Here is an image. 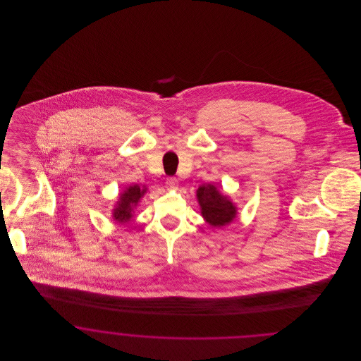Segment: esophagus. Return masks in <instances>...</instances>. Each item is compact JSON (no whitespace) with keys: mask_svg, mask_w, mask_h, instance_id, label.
I'll use <instances>...</instances> for the list:
<instances>
[{"mask_svg":"<svg viewBox=\"0 0 361 361\" xmlns=\"http://www.w3.org/2000/svg\"><path fill=\"white\" fill-rule=\"evenodd\" d=\"M166 187L169 189H178V181H177V178L169 177V178L166 180Z\"/></svg>","mask_w":361,"mask_h":361,"instance_id":"esophagus-1","label":"esophagus"}]
</instances>
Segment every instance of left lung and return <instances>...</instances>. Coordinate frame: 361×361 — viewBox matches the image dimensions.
<instances>
[{"mask_svg":"<svg viewBox=\"0 0 361 361\" xmlns=\"http://www.w3.org/2000/svg\"><path fill=\"white\" fill-rule=\"evenodd\" d=\"M196 199L203 219L212 227L219 228L230 224L238 215V208L230 196L221 192L212 183L202 184L196 190Z\"/></svg>","mask_w":361,"mask_h":361,"instance_id":"1","label":"left lung"}]
</instances>
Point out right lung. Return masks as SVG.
<instances>
[{"mask_svg": "<svg viewBox=\"0 0 361 361\" xmlns=\"http://www.w3.org/2000/svg\"><path fill=\"white\" fill-rule=\"evenodd\" d=\"M147 187L133 184L119 193V199L112 208V218L118 224H128L134 216L139 202L146 195Z\"/></svg>", "mask_w": 361, "mask_h": 361, "instance_id": "1", "label": "right lung"}]
</instances>
